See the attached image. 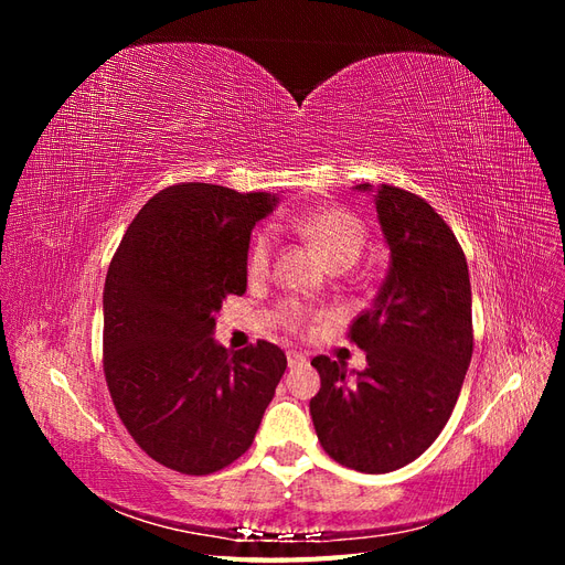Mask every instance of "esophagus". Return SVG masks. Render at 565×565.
<instances>
[{"instance_id":"1","label":"esophagus","mask_w":565,"mask_h":565,"mask_svg":"<svg viewBox=\"0 0 565 565\" xmlns=\"http://www.w3.org/2000/svg\"><path fill=\"white\" fill-rule=\"evenodd\" d=\"M306 361H309V355H306V353H299V351H289V353H287V365H289V367L303 365Z\"/></svg>"}]
</instances>
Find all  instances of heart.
Wrapping results in <instances>:
<instances>
[{"label": "heart", "mask_w": 565, "mask_h": 565, "mask_svg": "<svg viewBox=\"0 0 565 565\" xmlns=\"http://www.w3.org/2000/svg\"><path fill=\"white\" fill-rule=\"evenodd\" d=\"M295 226L306 241L320 252L324 264L334 270H344L353 266L365 247L367 233H365L363 221L347 210H339V207L309 210L297 216ZM270 254H273V233L270 231L256 233L247 254V276L252 280H259L266 276L270 266ZM278 318L289 330H301L313 320L311 311H306L301 303H295V301L282 303Z\"/></svg>", "instance_id": "b5f03b06"}]
</instances>
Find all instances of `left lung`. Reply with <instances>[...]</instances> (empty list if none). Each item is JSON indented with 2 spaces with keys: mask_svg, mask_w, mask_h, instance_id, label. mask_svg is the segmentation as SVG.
<instances>
[{
  "mask_svg": "<svg viewBox=\"0 0 565 565\" xmlns=\"http://www.w3.org/2000/svg\"><path fill=\"white\" fill-rule=\"evenodd\" d=\"M388 247L370 311L351 324L365 370L318 355L311 419L334 461L363 473L415 461L448 424L471 363V282L455 233L426 200L396 185L361 183Z\"/></svg>",
  "mask_w": 565,
  "mask_h": 565,
  "instance_id": "1",
  "label": "left lung"
}]
</instances>
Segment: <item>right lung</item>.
Segmentation results:
<instances>
[{
  "label": "right lung",
  "instance_id": "right-lung-1",
  "mask_svg": "<svg viewBox=\"0 0 565 565\" xmlns=\"http://www.w3.org/2000/svg\"><path fill=\"white\" fill-rule=\"evenodd\" d=\"M276 193L169 185L119 243L104 287V370L131 438L160 465L204 476L252 446L287 367L268 341L231 353L214 339L228 295H245L256 221Z\"/></svg>",
  "mask_w": 565,
  "mask_h": 565
}]
</instances>
